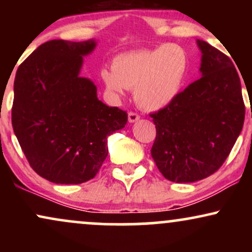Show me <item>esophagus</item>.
I'll list each match as a JSON object with an SVG mask.
<instances>
[{
	"mask_svg": "<svg viewBox=\"0 0 252 252\" xmlns=\"http://www.w3.org/2000/svg\"><path fill=\"white\" fill-rule=\"evenodd\" d=\"M128 118H129V122L130 123H134L137 120H140V116H138V114H136V112L130 111L129 114H128Z\"/></svg>",
	"mask_w": 252,
	"mask_h": 252,
	"instance_id": "34e87169",
	"label": "esophagus"
}]
</instances>
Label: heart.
Listing matches in <instances>:
<instances>
[{
    "mask_svg": "<svg viewBox=\"0 0 252 252\" xmlns=\"http://www.w3.org/2000/svg\"><path fill=\"white\" fill-rule=\"evenodd\" d=\"M189 67L187 52L176 43H164L153 50L120 54L112 68H103L100 78L112 96L121 97L126 89H134L141 108L158 110L180 94Z\"/></svg>",
    "mask_w": 252,
    "mask_h": 252,
    "instance_id": "obj_1",
    "label": "heart"
}]
</instances>
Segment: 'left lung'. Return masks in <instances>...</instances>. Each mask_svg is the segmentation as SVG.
<instances>
[{
  "instance_id": "8db88e82",
  "label": "left lung",
  "mask_w": 252,
  "mask_h": 252,
  "mask_svg": "<svg viewBox=\"0 0 252 252\" xmlns=\"http://www.w3.org/2000/svg\"><path fill=\"white\" fill-rule=\"evenodd\" d=\"M196 42L202 77L150 114L156 128L152 158L173 182H194L216 173L244 124L241 79L233 63L206 41Z\"/></svg>"
}]
</instances>
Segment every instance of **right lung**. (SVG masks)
Instances as JSON below:
<instances>
[{"instance_id":"add662e5","label":"right lung","mask_w":252,"mask_h":252,"mask_svg":"<svg viewBox=\"0 0 252 252\" xmlns=\"http://www.w3.org/2000/svg\"><path fill=\"white\" fill-rule=\"evenodd\" d=\"M96 47L51 40L16 71L11 124L34 172L54 184L94 179L108 156V136L124 128L126 111L97 98V88L79 77L83 57Z\"/></svg>"}]
</instances>
